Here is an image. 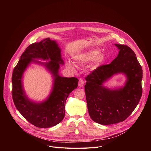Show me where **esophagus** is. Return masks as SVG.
<instances>
[{"label":"esophagus","instance_id":"34e87169","mask_svg":"<svg viewBox=\"0 0 151 151\" xmlns=\"http://www.w3.org/2000/svg\"><path fill=\"white\" fill-rule=\"evenodd\" d=\"M84 83H85V81L82 79H80L79 80V82H78V87L80 88L82 87L84 85Z\"/></svg>","mask_w":151,"mask_h":151}]
</instances>
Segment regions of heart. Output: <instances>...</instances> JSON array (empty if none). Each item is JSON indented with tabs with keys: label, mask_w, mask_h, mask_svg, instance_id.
<instances>
[{
	"label": "heart",
	"mask_w": 151,
	"mask_h": 151,
	"mask_svg": "<svg viewBox=\"0 0 151 151\" xmlns=\"http://www.w3.org/2000/svg\"><path fill=\"white\" fill-rule=\"evenodd\" d=\"M99 53V51L97 50H91L87 52L80 54L74 57V61L75 63L80 65H83L87 64L90 61L93 60V64L96 66H98L105 61L106 57L105 55L102 53ZM68 66L69 68L73 69L72 64L69 63L68 64Z\"/></svg>",
	"instance_id": "b5f03b06"
}]
</instances>
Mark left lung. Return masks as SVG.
Returning <instances> with one entry per match:
<instances>
[{
    "label": "left lung",
    "instance_id": "left-lung-1",
    "mask_svg": "<svg viewBox=\"0 0 151 151\" xmlns=\"http://www.w3.org/2000/svg\"><path fill=\"white\" fill-rule=\"evenodd\" d=\"M118 56L108 64L99 66L85 77V91L89 115L96 122L111 125L125 120L137 106L142 95V69L134 52L127 45L115 44ZM123 73L125 86L109 90L102 83L114 74Z\"/></svg>",
    "mask_w": 151,
    "mask_h": 151
}]
</instances>
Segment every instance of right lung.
Wrapping results in <instances>:
<instances>
[{"label": "right lung", "mask_w": 151, "mask_h": 151, "mask_svg": "<svg viewBox=\"0 0 151 151\" xmlns=\"http://www.w3.org/2000/svg\"><path fill=\"white\" fill-rule=\"evenodd\" d=\"M33 58L49 59L45 65L53 73L55 82L49 97L39 104L29 100L22 88V76ZM40 63V62H37ZM60 64H63L61 50L55 40L47 38L30 45L20 57L12 76V96L17 110L25 119L39 128H49L59 124L65 115V104L69 94L78 87V79L61 77L58 75Z\"/></svg>", "instance_id": "right-lung-1"}]
</instances>
